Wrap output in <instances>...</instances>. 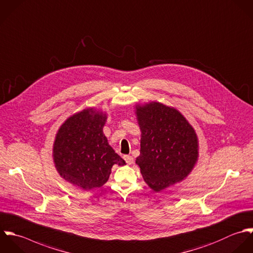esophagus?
I'll return each instance as SVG.
<instances>
[{
    "label": "esophagus",
    "instance_id": "1",
    "mask_svg": "<svg viewBox=\"0 0 253 253\" xmlns=\"http://www.w3.org/2000/svg\"><path fill=\"white\" fill-rule=\"evenodd\" d=\"M124 158H125V160H126V162L128 164V165H131L132 163H133V158L130 156V155H126V156H124Z\"/></svg>",
    "mask_w": 253,
    "mask_h": 253
}]
</instances>
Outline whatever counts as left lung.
Segmentation results:
<instances>
[{"instance_id":"obj_1","label":"left lung","mask_w":253,"mask_h":253,"mask_svg":"<svg viewBox=\"0 0 253 253\" xmlns=\"http://www.w3.org/2000/svg\"><path fill=\"white\" fill-rule=\"evenodd\" d=\"M141 130L139 166L145 182L160 191L185 178L198 159V139L187 120L159 102L136 105Z\"/></svg>"}]
</instances>
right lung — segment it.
<instances>
[{
    "instance_id": "add662e5",
    "label": "right lung",
    "mask_w": 253,
    "mask_h": 253,
    "mask_svg": "<svg viewBox=\"0 0 253 253\" xmlns=\"http://www.w3.org/2000/svg\"><path fill=\"white\" fill-rule=\"evenodd\" d=\"M106 120L103 112L84 109L70 117L56 134L55 167L63 178L85 190L105 184L114 165H126L103 133Z\"/></svg>"
}]
</instances>
